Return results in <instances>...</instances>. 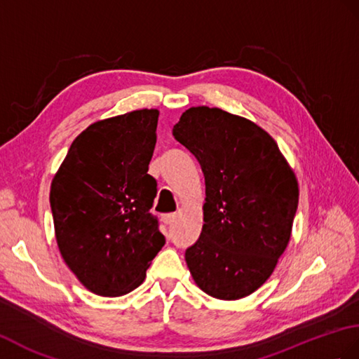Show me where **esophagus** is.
<instances>
[{"instance_id":"34e87169","label":"esophagus","mask_w":359,"mask_h":359,"mask_svg":"<svg viewBox=\"0 0 359 359\" xmlns=\"http://www.w3.org/2000/svg\"><path fill=\"white\" fill-rule=\"evenodd\" d=\"M176 217L177 215L176 214H165V215H162V220H163V223L165 224H171L174 220H176Z\"/></svg>"}]
</instances>
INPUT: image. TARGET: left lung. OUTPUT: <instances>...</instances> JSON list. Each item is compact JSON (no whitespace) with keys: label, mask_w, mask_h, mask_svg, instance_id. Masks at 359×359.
Listing matches in <instances>:
<instances>
[{"label":"left lung","mask_w":359,"mask_h":359,"mask_svg":"<svg viewBox=\"0 0 359 359\" xmlns=\"http://www.w3.org/2000/svg\"><path fill=\"white\" fill-rule=\"evenodd\" d=\"M172 136L205 176L203 228L185 252L196 285L240 299L271 277L290 240L298 182L268 133L220 108L191 107Z\"/></svg>","instance_id":"left-lung-1"}]
</instances>
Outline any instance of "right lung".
<instances>
[{
    "mask_svg": "<svg viewBox=\"0 0 359 359\" xmlns=\"http://www.w3.org/2000/svg\"><path fill=\"white\" fill-rule=\"evenodd\" d=\"M159 111L136 110L91 123L73 140L50 188L57 248L88 290L121 297L144 283L165 245L149 212L148 174Z\"/></svg>",
    "mask_w": 359,
    "mask_h": 359,
    "instance_id": "obj_1",
    "label": "right lung"
}]
</instances>
